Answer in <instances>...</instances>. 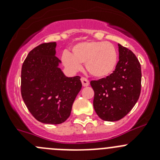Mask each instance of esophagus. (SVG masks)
Wrapping results in <instances>:
<instances>
[{
  "label": "esophagus",
  "mask_w": 160,
  "mask_h": 160,
  "mask_svg": "<svg viewBox=\"0 0 160 160\" xmlns=\"http://www.w3.org/2000/svg\"><path fill=\"white\" fill-rule=\"evenodd\" d=\"M81 82L82 83L83 87H88L89 85H90V82H89L87 78H82Z\"/></svg>",
  "instance_id": "obj_1"
}]
</instances>
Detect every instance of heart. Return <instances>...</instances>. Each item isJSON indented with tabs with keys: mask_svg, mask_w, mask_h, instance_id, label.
I'll return each instance as SVG.
<instances>
[{
	"mask_svg": "<svg viewBox=\"0 0 160 160\" xmlns=\"http://www.w3.org/2000/svg\"><path fill=\"white\" fill-rule=\"evenodd\" d=\"M62 62L71 73L82 69L85 63L87 71L92 76L102 78L113 73L118 63V52L113 44L107 42H84L76 44L71 53L64 52Z\"/></svg>",
	"mask_w": 160,
	"mask_h": 160,
	"instance_id": "b5f03b06",
	"label": "heart"
}]
</instances>
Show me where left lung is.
Instances as JSON below:
<instances>
[{"label":"left lung","instance_id":"obj_1","mask_svg":"<svg viewBox=\"0 0 160 160\" xmlns=\"http://www.w3.org/2000/svg\"><path fill=\"white\" fill-rule=\"evenodd\" d=\"M118 62L111 75L91 81L94 91L93 105L101 119L118 121L126 116L138 101L141 91L140 63L130 49L120 44Z\"/></svg>","mask_w":160,"mask_h":160}]
</instances>
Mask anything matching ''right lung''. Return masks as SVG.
<instances>
[{
  "mask_svg": "<svg viewBox=\"0 0 160 160\" xmlns=\"http://www.w3.org/2000/svg\"><path fill=\"white\" fill-rule=\"evenodd\" d=\"M56 42L31 50L22 68V96L29 112L46 124L62 123L82 89L80 77H66L56 57Z\"/></svg>",
  "mask_w": 160,
  "mask_h": 160,
  "instance_id": "1",
  "label": "right lung"
}]
</instances>
